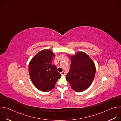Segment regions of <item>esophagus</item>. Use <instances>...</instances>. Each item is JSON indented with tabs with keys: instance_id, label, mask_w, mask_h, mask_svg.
<instances>
[{
	"instance_id": "1",
	"label": "esophagus",
	"mask_w": 121,
	"mask_h": 121,
	"mask_svg": "<svg viewBox=\"0 0 121 121\" xmlns=\"http://www.w3.org/2000/svg\"><path fill=\"white\" fill-rule=\"evenodd\" d=\"M60 73H61V75H64L65 74V72H64V71L61 72Z\"/></svg>"
}]
</instances>
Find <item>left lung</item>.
Segmentation results:
<instances>
[{
    "instance_id": "8db88e82",
    "label": "left lung",
    "mask_w": 121,
    "mask_h": 121,
    "mask_svg": "<svg viewBox=\"0 0 121 121\" xmlns=\"http://www.w3.org/2000/svg\"><path fill=\"white\" fill-rule=\"evenodd\" d=\"M71 61L70 70L66 76V80L77 92L87 90L92 84L96 73V66L91 58L83 52L75 55H67Z\"/></svg>"
}]
</instances>
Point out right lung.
<instances>
[{
    "instance_id": "right-lung-1",
    "label": "right lung",
    "mask_w": 121,
    "mask_h": 121,
    "mask_svg": "<svg viewBox=\"0 0 121 121\" xmlns=\"http://www.w3.org/2000/svg\"><path fill=\"white\" fill-rule=\"evenodd\" d=\"M55 57L49 49L40 51L29 64V73L30 79L35 87L41 91L48 92L55 87L61 75L57 71L56 66L51 63Z\"/></svg>"
}]
</instances>
